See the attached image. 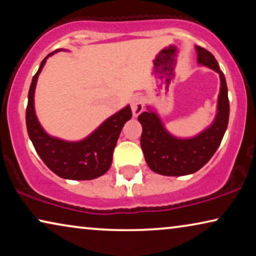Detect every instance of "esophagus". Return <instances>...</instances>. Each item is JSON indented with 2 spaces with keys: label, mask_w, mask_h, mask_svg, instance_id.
I'll return each mask as SVG.
<instances>
[{
  "label": "esophagus",
  "mask_w": 256,
  "mask_h": 256,
  "mask_svg": "<svg viewBox=\"0 0 256 256\" xmlns=\"http://www.w3.org/2000/svg\"><path fill=\"white\" fill-rule=\"evenodd\" d=\"M130 107H132V115L136 118L138 115H140L142 113L143 108H144V104H143V101L141 98L136 96L134 99L132 100L130 102Z\"/></svg>",
  "instance_id": "1"
}]
</instances>
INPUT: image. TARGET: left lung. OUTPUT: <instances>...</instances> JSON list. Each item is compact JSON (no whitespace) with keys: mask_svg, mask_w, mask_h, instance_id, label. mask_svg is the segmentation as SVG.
<instances>
[{"mask_svg":"<svg viewBox=\"0 0 256 256\" xmlns=\"http://www.w3.org/2000/svg\"><path fill=\"white\" fill-rule=\"evenodd\" d=\"M199 64L214 70L220 76L218 114L213 124L194 138L180 140L171 136L155 113L143 112L138 120L142 124L141 148L150 169L164 176H185L194 174L211 160L225 134L230 118V101L226 79L211 52L196 48Z\"/></svg>","mask_w":256,"mask_h":256,"instance_id":"obj_1","label":"left lung"}]
</instances>
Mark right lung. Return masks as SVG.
I'll return each instance as SVG.
<instances>
[{"instance_id": "1", "label": "right lung", "mask_w": 256, "mask_h": 256, "mask_svg": "<svg viewBox=\"0 0 256 256\" xmlns=\"http://www.w3.org/2000/svg\"><path fill=\"white\" fill-rule=\"evenodd\" d=\"M52 54H48V57ZM48 57L43 59L34 76L28 96L26 120L31 142L45 166L59 177L90 180L102 176L112 166L113 152L122 128L126 122L130 120L132 115L130 107L127 106L107 118L92 135L80 142H65L48 136L40 127L34 108V87Z\"/></svg>"}]
</instances>
